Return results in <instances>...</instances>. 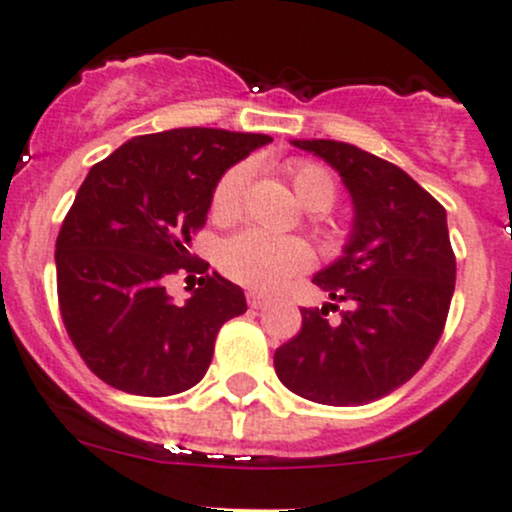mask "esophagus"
<instances>
[{
  "label": "esophagus",
  "instance_id": "1",
  "mask_svg": "<svg viewBox=\"0 0 512 512\" xmlns=\"http://www.w3.org/2000/svg\"><path fill=\"white\" fill-rule=\"evenodd\" d=\"M247 304H250L252 309H267V306L272 304V299L265 297V294H260V292H250L247 294Z\"/></svg>",
  "mask_w": 512,
  "mask_h": 512
}]
</instances>
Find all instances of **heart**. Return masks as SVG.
<instances>
[{"label": "heart", "instance_id": "heart-1", "mask_svg": "<svg viewBox=\"0 0 512 512\" xmlns=\"http://www.w3.org/2000/svg\"><path fill=\"white\" fill-rule=\"evenodd\" d=\"M294 193L306 211H328L336 201V179L328 169L314 161H292L287 169ZM250 164L230 166L213 188L211 213L220 223H230L242 211ZM314 262V252L299 238H272L262 230H242L220 245L218 265L233 282L252 292H274L287 279L306 272Z\"/></svg>", "mask_w": 512, "mask_h": 512}]
</instances>
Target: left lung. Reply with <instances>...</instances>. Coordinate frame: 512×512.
<instances>
[{"label":"left lung","instance_id":"left-lung-1","mask_svg":"<svg viewBox=\"0 0 512 512\" xmlns=\"http://www.w3.org/2000/svg\"><path fill=\"white\" fill-rule=\"evenodd\" d=\"M338 171L353 201L343 255L314 274L331 301L301 309V331L274 353L284 387L319 405H368L417 373L437 346L456 282L446 211L390 161L333 139H292Z\"/></svg>","mask_w":512,"mask_h":512}]
</instances>
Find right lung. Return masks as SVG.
<instances>
[{"mask_svg": "<svg viewBox=\"0 0 512 512\" xmlns=\"http://www.w3.org/2000/svg\"><path fill=\"white\" fill-rule=\"evenodd\" d=\"M272 137L179 127L132 137L98 161L56 240L58 304L80 358L129 395L166 397L201 383L220 326L247 311L238 284L188 252L220 176ZM204 274L174 305L169 273Z\"/></svg>", "mask_w": 512, "mask_h": 512, "instance_id": "right-lung-1", "label": "right lung"}]
</instances>
